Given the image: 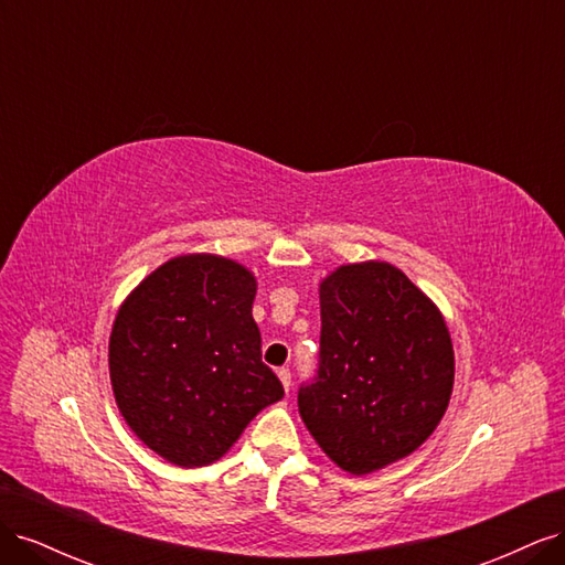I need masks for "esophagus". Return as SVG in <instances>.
I'll return each mask as SVG.
<instances>
[{
	"label": "esophagus",
	"mask_w": 565,
	"mask_h": 565,
	"mask_svg": "<svg viewBox=\"0 0 565 565\" xmlns=\"http://www.w3.org/2000/svg\"><path fill=\"white\" fill-rule=\"evenodd\" d=\"M278 377H280L282 386H285V391L289 393V388H292V372H289L287 367H280V370H278Z\"/></svg>",
	"instance_id": "34e87169"
}]
</instances>
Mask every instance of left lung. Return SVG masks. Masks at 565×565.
Segmentation results:
<instances>
[{
  "instance_id": "left-lung-1",
  "label": "left lung",
  "mask_w": 565,
  "mask_h": 565,
  "mask_svg": "<svg viewBox=\"0 0 565 565\" xmlns=\"http://www.w3.org/2000/svg\"><path fill=\"white\" fill-rule=\"evenodd\" d=\"M455 353L438 306L386 262L347 264L320 282V361L299 415L344 471L415 452L450 403Z\"/></svg>"
}]
</instances>
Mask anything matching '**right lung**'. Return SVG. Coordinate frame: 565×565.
Instances as JSON below:
<instances>
[{
  "label": "right lung",
  "instance_id": "right-lung-1",
  "mask_svg": "<svg viewBox=\"0 0 565 565\" xmlns=\"http://www.w3.org/2000/svg\"><path fill=\"white\" fill-rule=\"evenodd\" d=\"M256 278L226 256L183 254L119 306L108 365L129 429L177 467L224 457L285 391L262 361Z\"/></svg>",
  "mask_w": 565,
  "mask_h": 565
}]
</instances>
